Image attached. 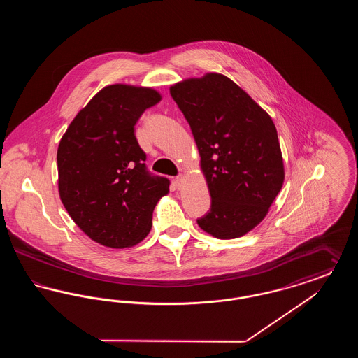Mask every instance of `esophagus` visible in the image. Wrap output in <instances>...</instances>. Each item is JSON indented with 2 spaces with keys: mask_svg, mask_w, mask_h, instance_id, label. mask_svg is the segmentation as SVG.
Masks as SVG:
<instances>
[{
  "mask_svg": "<svg viewBox=\"0 0 358 358\" xmlns=\"http://www.w3.org/2000/svg\"><path fill=\"white\" fill-rule=\"evenodd\" d=\"M174 184H176V187H182V184H184V176H177L176 178H174Z\"/></svg>",
  "mask_w": 358,
  "mask_h": 358,
  "instance_id": "1",
  "label": "esophagus"
}]
</instances>
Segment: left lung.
Wrapping results in <instances>:
<instances>
[{"mask_svg":"<svg viewBox=\"0 0 358 358\" xmlns=\"http://www.w3.org/2000/svg\"><path fill=\"white\" fill-rule=\"evenodd\" d=\"M171 95L192 129L212 197L197 224L217 238L245 235L266 217L285 181L271 117L216 72L171 85Z\"/></svg>","mask_w":358,"mask_h":358,"instance_id":"obj_1","label":"left lung"}]
</instances>
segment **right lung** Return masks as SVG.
Instances as JSON below:
<instances>
[{
  "label": "right lung",
  "instance_id": "right-lung-1",
  "mask_svg": "<svg viewBox=\"0 0 358 358\" xmlns=\"http://www.w3.org/2000/svg\"><path fill=\"white\" fill-rule=\"evenodd\" d=\"M161 101L150 87L102 88L71 122L57 148L59 194L71 219L94 241L133 247L152 229L169 180L152 176L139 148L136 120Z\"/></svg>",
  "mask_w": 358,
  "mask_h": 358
}]
</instances>
